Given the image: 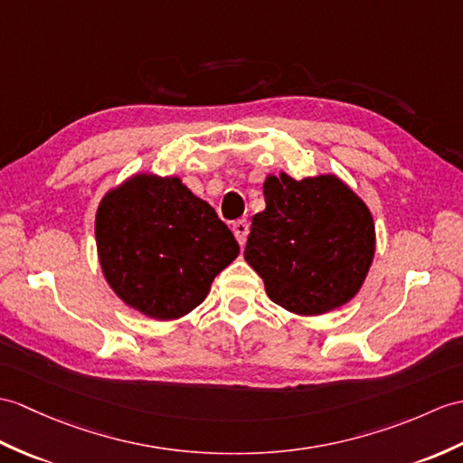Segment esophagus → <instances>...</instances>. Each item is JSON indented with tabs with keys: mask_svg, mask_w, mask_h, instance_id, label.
<instances>
[{
	"mask_svg": "<svg viewBox=\"0 0 463 463\" xmlns=\"http://www.w3.org/2000/svg\"><path fill=\"white\" fill-rule=\"evenodd\" d=\"M249 231H250V227H249V221H246V219L234 221V224H232V232H234L236 241H239V244H241V246H244V244H246V236H249Z\"/></svg>",
	"mask_w": 463,
	"mask_h": 463,
	"instance_id": "esophagus-1",
	"label": "esophagus"
}]
</instances>
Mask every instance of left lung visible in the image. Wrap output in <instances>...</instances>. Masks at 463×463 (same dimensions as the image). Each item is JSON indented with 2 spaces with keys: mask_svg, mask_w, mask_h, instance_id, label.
Instances as JSON below:
<instances>
[{
  "mask_svg": "<svg viewBox=\"0 0 463 463\" xmlns=\"http://www.w3.org/2000/svg\"><path fill=\"white\" fill-rule=\"evenodd\" d=\"M244 260L268 298L298 316H321L359 292L374 256L369 207L335 175L264 181Z\"/></svg>",
  "mask_w": 463,
  "mask_h": 463,
  "instance_id": "left-lung-1",
  "label": "left lung"
}]
</instances>
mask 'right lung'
<instances>
[{
  "mask_svg": "<svg viewBox=\"0 0 463 463\" xmlns=\"http://www.w3.org/2000/svg\"><path fill=\"white\" fill-rule=\"evenodd\" d=\"M94 232L116 296L161 321L195 309L241 252L227 224L179 177L137 174L109 191Z\"/></svg>",
  "mask_w": 463,
  "mask_h": 463,
  "instance_id": "1",
  "label": "right lung"
}]
</instances>
